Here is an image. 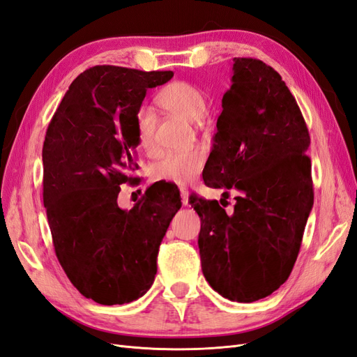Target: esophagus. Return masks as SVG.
Here are the masks:
<instances>
[{"mask_svg": "<svg viewBox=\"0 0 357 357\" xmlns=\"http://www.w3.org/2000/svg\"><path fill=\"white\" fill-rule=\"evenodd\" d=\"M180 197H181V204L188 207L189 205V189L188 188H181L180 189Z\"/></svg>", "mask_w": 357, "mask_h": 357, "instance_id": "1", "label": "esophagus"}]
</instances>
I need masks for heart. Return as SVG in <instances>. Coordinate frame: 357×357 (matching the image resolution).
<instances>
[{
    "label": "heart",
    "mask_w": 357,
    "mask_h": 357,
    "mask_svg": "<svg viewBox=\"0 0 357 357\" xmlns=\"http://www.w3.org/2000/svg\"><path fill=\"white\" fill-rule=\"evenodd\" d=\"M158 102L165 110L188 121H199L207 110V96L198 86L189 82H172L158 95ZM155 116L146 109L137 114V134L139 144L144 149L153 146ZM205 153L201 149L169 152L162 156L153 167V176L159 180L172 181L188 186L195 181L204 169Z\"/></svg>",
    "instance_id": "heart-1"
}]
</instances>
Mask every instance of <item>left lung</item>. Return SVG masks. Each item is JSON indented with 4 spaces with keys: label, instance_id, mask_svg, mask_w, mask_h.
<instances>
[{
    "label": "left lung",
    "instance_id": "left-lung-1",
    "mask_svg": "<svg viewBox=\"0 0 357 357\" xmlns=\"http://www.w3.org/2000/svg\"><path fill=\"white\" fill-rule=\"evenodd\" d=\"M213 150L202 178L235 189L226 214L218 201H190L201 218L202 274L223 298L255 302L289 278L314 201L308 128L273 67L234 58ZM228 193V192H225Z\"/></svg>",
    "mask_w": 357,
    "mask_h": 357
}]
</instances>
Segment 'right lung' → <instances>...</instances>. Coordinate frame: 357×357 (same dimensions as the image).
Here are the masks:
<instances>
[{"label": "right lung", "instance_id": "add662e5", "mask_svg": "<svg viewBox=\"0 0 357 357\" xmlns=\"http://www.w3.org/2000/svg\"><path fill=\"white\" fill-rule=\"evenodd\" d=\"M172 71L95 66L70 84L43 144V202L61 266L84 298L128 304L153 284L169 222L181 207L169 183L150 186L131 210L117 205L138 169L137 114L147 89Z\"/></svg>", "mask_w": 357, "mask_h": 357}]
</instances>
